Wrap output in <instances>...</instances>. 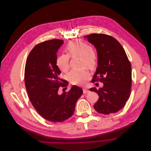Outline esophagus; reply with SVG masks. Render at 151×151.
Here are the masks:
<instances>
[{
    "label": "esophagus",
    "instance_id": "obj_1",
    "mask_svg": "<svg viewBox=\"0 0 151 151\" xmlns=\"http://www.w3.org/2000/svg\"><path fill=\"white\" fill-rule=\"evenodd\" d=\"M83 93H86L89 92V90H88L87 88H83Z\"/></svg>",
    "mask_w": 151,
    "mask_h": 151
}]
</instances>
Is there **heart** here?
<instances>
[{
    "label": "heart",
    "mask_w": 151,
    "mask_h": 151,
    "mask_svg": "<svg viewBox=\"0 0 151 151\" xmlns=\"http://www.w3.org/2000/svg\"><path fill=\"white\" fill-rule=\"evenodd\" d=\"M67 54L60 55L56 60V65L61 72H67L70 68V57H80L81 64L90 69H93L97 63V53L95 49L82 40L77 39L70 42L65 47ZM88 77V73L85 70H72L68 75L70 82L75 85H83Z\"/></svg>",
    "instance_id": "heart-1"
}]
</instances>
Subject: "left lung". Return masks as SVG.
Wrapping results in <instances>:
<instances>
[{
    "instance_id": "obj_1",
    "label": "left lung",
    "mask_w": 151,
    "mask_h": 151,
    "mask_svg": "<svg viewBox=\"0 0 151 151\" xmlns=\"http://www.w3.org/2000/svg\"><path fill=\"white\" fill-rule=\"evenodd\" d=\"M84 37L97 51L98 66L92 82L99 80L104 83L102 88L90 89L99 96L94 108L98 112L106 115L116 112L125 106L130 95V63L124 48L115 38L96 33Z\"/></svg>"
}]
</instances>
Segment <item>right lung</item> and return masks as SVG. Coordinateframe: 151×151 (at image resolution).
I'll use <instances>...</instances> for the list:
<instances>
[{"mask_svg":"<svg viewBox=\"0 0 151 151\" xmlns=\"http://www.w3.org/2000/svg\"><path fill=\"white\" fill-rule=\"evenodd\" d=\"M64 40L53 39L35 46L25 64L24 80L27 93L37 112L52 122H63L74 114L76 104L83 94L81 88L73 85L68 93L58 94L64 80L56 65V53ZM67 84V83H66Z\"/></svg>","mask_w":151,"mask_h":151,"instance_id":"add662e5","label":"right lung"}]
</instances>
